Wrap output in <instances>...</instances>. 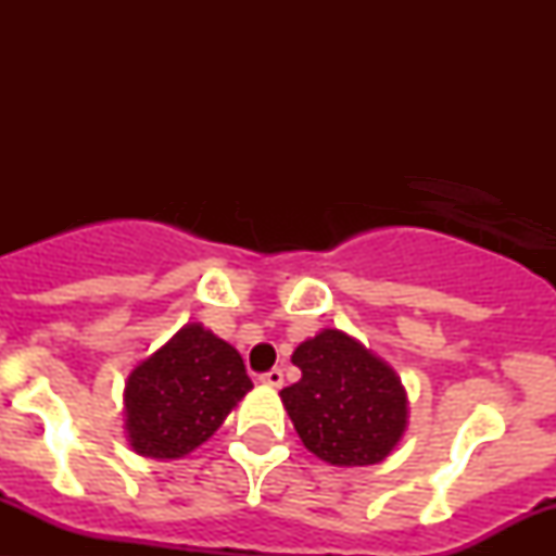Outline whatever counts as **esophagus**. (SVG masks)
I'll return each mask as SVG.
<instances>
[{"label":"esophagus","instance_id":"obj_1","mask_svg":"<svg viewBox=\"0 0 556 556\" xmlns=\"http://www.w3.org/2000/svg\"><path fill=\"white\" fill-rule=\"evenodd\" d=\"M261 384L274 387V389L282 387V384H285V374H282V368H271V371H266L264 376H261Z\"/></svg>","mask_w":556,"mask_h":556}]
</instances>
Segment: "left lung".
I'll return each mask as SVG.
<instances>
[{
  "instance_id": "left-lung-1",
  "label": "left lung",
  "mask_w": 556,
  "mask_h": 556,
  "mask_svg": "<svg viewBox=\"0 0 556 556\" xmlns=\"http://www.w3.org/2000/svg\"><path fill=\"white\" fill-rule=\"evenodd\" d=\"M300 381L279 397L303 444L329 465H376L407 426L400 376L358 340L324 329L292 353Z\"/></svg>"
}]
</instances>
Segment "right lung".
<instances>
[{"mask_svg": "<svg viewBox=\"0 0 556 556\" xmlns=\"http://www.w3.org/2000/svg\"><path fill=\"white\" fill-rule=\"evenodd\" d=\"M251 389L232 344L201 324H185L127 376V442L154 460L185 457L214 437Z\"/></svg>", "mask_w": 556, "mask_h": 556, "instance_id": "obj_1", "label": "right lung"}]
</instances>
